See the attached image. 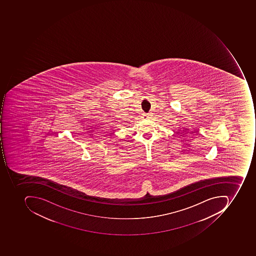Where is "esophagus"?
<instances>
[{"instance_id": "esophagus-1", "label": "esophagus", "mask_w": 256, "mask_h": 256, "mask_svg": "<svg viewBox=\"0 0 256 256\" xmlns=\"http://www.w3.org/2000/svg\"><path fill=\"white\" fill-rule=\"evenodd\" d=\"M150 116V114H148V113H147V114H144V117H146V118H148L149 116Z\"/></svg>"}]
</instances>
